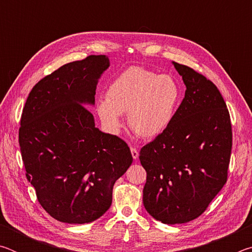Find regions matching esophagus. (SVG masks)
Here are the masks:
<instances>
[{
    "mask_svg": "<svg viewBox=\"0 0 252 252\" xmlns=\"http://www.w3.org/2000/svg\"><path fill=\"white\" fill-rule=\"evenodd\" d=\"M131 155H132V158H133L134 160H136V159H138V157H139V152L135 148L131 147Z\"/></svg>",
    "mask_w": 252,
    "mask_h": 252,
    "instance_id": "1",
    "label": "esophagus"
}]
</instances>
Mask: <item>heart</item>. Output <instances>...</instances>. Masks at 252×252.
<instances>
[{
  "label": "heart",
  "mask_w": 252,
  "mask_h": 252,
  "mask_svg": "<svg viewBox=\"0 0 252 252\" xmlns=\"http://www.w3.org/2000/svg\"><path fill=\"white\" fill-rule=\"evenodd\" d=\"M181 101L180 85L172 76L144 67L131 66L108 87L105 101L97 103V114L111 131L121 127L120 114L136 135L151 139L170 126Z\"/></svg>",
  "instance_id": "heart-1"
}]
</instances>
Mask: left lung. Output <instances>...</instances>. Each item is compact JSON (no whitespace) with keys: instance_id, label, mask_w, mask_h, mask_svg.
Listing matches in <instances>:
<instances>
[{"instance_id":"8db88e82","label":"left lung","mask_w":252,"mask_h":252,"mask_svg":"<svg viewBox=\"0 0 252 252\" xmlns=\"http://www.w3.org/2000/svg\"><path fill=\"white\" fill-rule=\"evenodd\" d=\"M186 94L170 126L140 151L147 171L143 206L162 223L198 218L227 182L232 130L218 88L191 67L173 62Z\"/></svg>"}]
</instances>
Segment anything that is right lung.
I'll list each match as a JSON object with an SVG mask.
<instances>
[{"label": "right lung", "instance_id": "add662e5", "mask_svg": "<svg viewBox=\"0 0 252 252\" xmlns=\"http://www.w3.org/2000/svg\"><path fill=\"white\" fill-rule=\"evenodd\" d=\"M106 55L62 65L30 92L21 117L19 143L29 182L51 217L82 224L103 216L116 181L132 163L130 148L94 125L83 104H94Z\"/></svg>", "mask_w": 252, "mask_h": 252}]
</instances>
